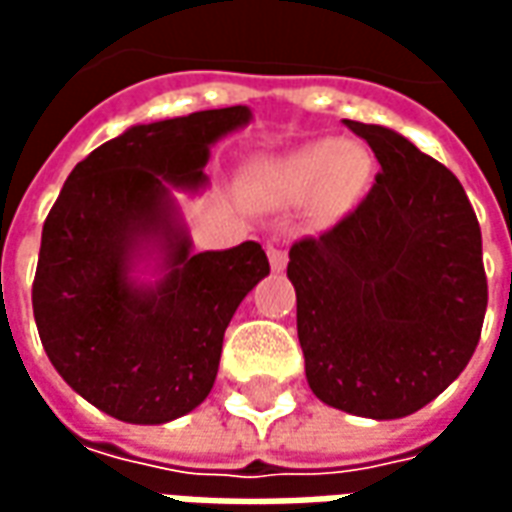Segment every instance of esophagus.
<instances>
[{"instance_id":"obj_1","label":"esophagus","mask_w":512,"mask_h":512,"mask_svg":"<svg viewBox=\"0 0 512 512\" xmlns=\"http://www.w3.org/2000/svg\"><path fill=\"white\" fill-rule=\"evenodd\" d=\"M268 263H271V271H282V268L288 266V252L282 249L279 244H268Z\"/></svg>"}]
</instances>
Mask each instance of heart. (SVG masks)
<instances>
[{"mask_svg": "<svg viewBox=\"0 0 512 512\" xmlns=\"http://www.w3.org/2000/svg\"><path fill=\"white\" fill-rule=\"evenodd\" d=\"M370 158L362 147L345 145L343 139H318L299 147L279 164V180L290 194H307L323 186V197L332 205H345L365 186Z\"/></svg>", "mask_w": 512, "mask_h": 512, "instance_id": "b5f03b06", "label": "heart"}]
</instances>
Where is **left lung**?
<instances>
[{"label": "left lung", "instance_id": "left-lung-1", "mask_svg": "<svg viewBox=\"0 0 512 512\" xmlns=\"http://www.w3.org/2000/svg\"><path fill=\"white\" fill-rule=\"evenodd\" d=\"M381 172L354 213L290 246L296 326L315 397L397 419L469 365L488 282L472 202L450 169L392 128L343 120Z\"/></svg>", "mask_w": 512, "mask_h": 512}]
</instances>
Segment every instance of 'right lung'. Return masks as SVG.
Here are the masks:
<instances>
[{
	"instance_id": "add662e5",
	"label": "right lung",
	"mask_w": 512,
	"mask_h": 512,
	"mask_svg": "<svg viewBox=\"0 0 512 512\" xmlns=\"http://www.w3.org/2000/svg\"><path fill=\"white\" fill-rule=\"evenodd\" d=\"M246 106L131 126L95 147L46 216L32 310L71 389L109 417L161 425L211 392L227 323L266 277L257 241L191 252L172 189H200L211 145L249 123ZM158 251L162 279L139 286L135 257Z\"/></svg>"
}]
</instances>
